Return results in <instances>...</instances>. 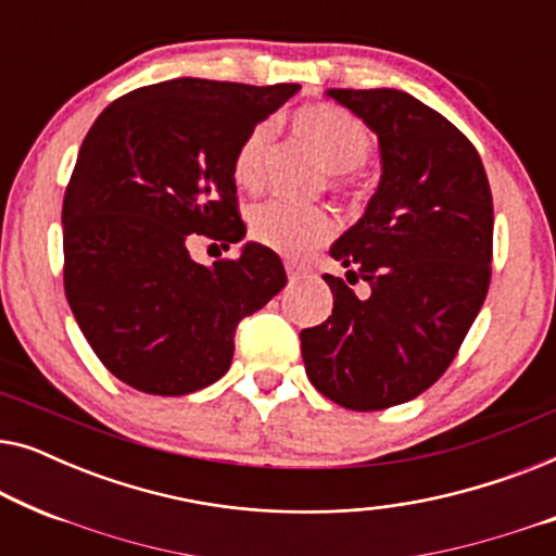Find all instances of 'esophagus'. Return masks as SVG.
I'll return each mask as SVG.
<instances>
[{"mask_svg": "<svg viewBox=\"0 0 556 556\" xmlns=\"http://www.w3.org/2000/svg\"><path fill=\"white\" fill-rule=\"evenodd\" d=\"M286 273H288V278L291 280H299V278H303L306 276V268H303V265H295V263H286Z\"/></svg>", "mask_w": 556, "mask_h": 556, "instance_id": "1", "label": "esophagus"}]
</instances>
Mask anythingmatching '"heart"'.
I'll return each instance as SVG.
<instances>
[{
    "label": "heart",
    "instance_id": "1",
    "mask_svg": "<svg viewBox=\"0 0 556 556\" xmlns=\"http://www.w3.org/2000/svg\"><path fill=\"white\" fill-rule=\"evenodd\" d=\"M293 124L308 141L321 151L326 169L337 174V185H346V174L359 169L369 159L371 134L354 113L333 103H314L295 111ZM273 126L261 121L245 134L232 159V177L240 187L261 185L265 159H268ZM333 217L321 207L273 200L261 204L250 219V232L261 245L286 257H303L311 250L331 240Z\"/></svg>",
    "mask_w": 556,
    "mask_h": 556
}]
</instances>
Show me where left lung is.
I'll use <instances>...</instances> for the list:
<instances>
[{
	"instance_id": "left-lung-1",
	"label": "left lung",
	"mask_w": 556,
	"mask_h": 556,
	"mask_svg": "<svg viewBox=\"0 0 556 556\" xmlns=\"http://www.w3.org/2000/svg\"><path fill=\"white\" fill-rule=\"evenodd\" d=\"M326 96L379 141L377 192L329 250L372 293L324 276L333 311L301 331V354L324 397L371 413L415 400L458 354L489 293L493 200L473 143L430 105L394 88Z\"/></svg>"
}]
</instances>
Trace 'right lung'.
<instances>
[{"label": "right lung", "mask_w": 556, "mask_h": 556, "mask_svg": "<svg viewBox=\"0 0 556 556\" xmlns=\"http://www.w3.org/2000/svg\"><path fill=\"white\" fill-rule=\"evenodd\" d=\"M299 90L174 78L121 96L90 126L63 200L65 295L103 367L134 390L179 397L217 382L238 324L286 286L261 242L210 268L189 245L245 238L235 151Z\"/></svg>", "instance_id": "obj_1"}]
</instances>
